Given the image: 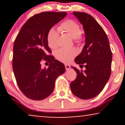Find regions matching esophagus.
Wrapping results in <instances>:
<instances>
[{
    "instance_id": "obj_1",
    "label": "esophagus",
    "mask_w": 125,
    "mask_h": 125,
    "mask_svg": "<svg viewBox=\"0 0 125 125\" xmlns=\"http://www.w3.org/2000/svg\"><path fill=\"white\" fill-rule=\"evenodd\" d=\"M65 69L66 71H68V70H69L70 68H71V66L68 64H65Z\"/></svg>"
}]
</instances>
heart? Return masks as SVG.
<instances>
[{"instance_id":"obj_1","label":"heart","mask_w":125,"mask_h":125,"mask_svg":"<svg viewBox=\"0 0 125 125\" xmlns=\"http://www.w3.org/2000/svg\"><path fill=\"white\" fill-rule=\"evenodd\" d=\"M60 31L64 32L74 39L75 43L79 44L83 40V35L80 26L74 20H68L63 22L58 27ZM59 33L54 28H51L47 35L48 45L51 48L55 49L58 45ZM77 51L75 49H60L56 52V57L64 63H69L76 56Z\"/></svg>"}]
</instances>
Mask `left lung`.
Instances as JSON below:
<instances>
[{
	"instance_id": "8db88e82",
	"label": "left lung",
	"mask_w": 125,
	"mask_h": 125,
	"mask_svg": "<svg viewBox=\"0 0 125 125\" xmlns=\"http://www.w3.org/2000/svg\"><path fill=\"white\" fill-rule=\"evenodd\" d=\"M73 13L83 24L85 33V45L74 61L81 68L84 65L86 69L80 71L73 66L77 74L70 87L76 97L88 100L99 94L108 81L112 52L106 34L93 17L85 12Z\"/></svg>"
}]
</instances>
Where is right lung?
I'll use <instances>...</instances> for the list:
<instances>
[{"label":"right lung","mask_w":125,"mask_h":125,"mask_svg":"<svg viewBox=\"0 0 125 125\" xmlns=\"http://www.w3.org/2000/svg\"><path fill=\"white\" fill-rule=\"evenodd\" d=\"M66 14L65 12L36 14L25 22L17 35L13 48V71L19 88L27 98L42 100L49 96L56 78L65 71L64 64L49 54L52 51L47 35ZM42 61L50 63L48 68H41Z\"/></svg>","instance_id":"1"}]
</instances>
